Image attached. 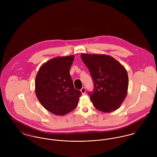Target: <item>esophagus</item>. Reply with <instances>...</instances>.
Here are the masks:
<instances>
[{"label":"esophagus","mask_w":157,"mask_h":157,"mask_svg":"<svg viewBox=\"0 0 157 157\" xmlns=\"http://www.w3.org/2000/svg\"><path fill=\"white\" fill-rule=\"evenodd\" d=\"M80 91H81V92H82V94H85V92H86L85 88H82L81 89V90H80Z\"/></svg>","instance_id":"obj_1"}]
</instances>
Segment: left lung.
Instances as JSON below:
<instances>
[{"instance_id":"left-lung-1","label":"left lung","mask_w":157,"mask_h":157,"mask_svg":"<svg viewBox=\"0 0 157 157\" xmlns=\"http://www.w3.org/2000/svg\"><path fill=\"white\" fill-rule=\"evenodd\" d=\"M81 58L94 81V90L89 94L94 107L105 113L118 109L128 94V75L125 67L106 54L83 53Z\"/></svg>"}]
</instances>
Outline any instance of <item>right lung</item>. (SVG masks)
<instances>
[{
  "instance_id": "1",
  "label": "right lung",
  "mask_w": 157,
  "mask_h": 157,
  "mask_svg": "<svg viewBox=\"0 0 157 157\" xmlns=\"http://www.w3.org/2000/svg\"><path fill=\"white\" fill-rule=\"evenodd\" d=\"M74 56L56 57L42 64L36 77V95L46 110L64 115L77 106L82 93L76 90L69 71Z\"/></svg>"
}]
</instances>
